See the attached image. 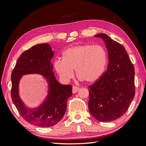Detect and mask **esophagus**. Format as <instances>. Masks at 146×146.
Masks as SVG:
<instances>
[{"label":"esophagus","instance_id":"34e87169","mask_svg":"<svg viewBox=\"0 0 146 146\" xmlns=\"http://www.w3.org/2000/svg\"><path fill=\"white\" fill-rule=\"evenodd\" d=\"M78 90H79V87H78V86H73L72 92H73V93H74V94H75V93H76V92H78Z\"/></svg>","mask_w":146,"mask_h":146}]
</instances>
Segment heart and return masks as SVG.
Wrapping results in <instances>:
<instances>
[{
    "label": "heart",
    "instance_id": "1",
    "mask_svg": "<svg viewBox=\"0 0 146 146\" xmlns=\"http://www.w3.org/2000/svg\"><path fill=\"white\" fill-rule=\"evenodd\" d=\"M107 52L103 46L94 44L75 46L63 52V59H56L54 69L64 80L74 75V69L80 80L94 83L100 79L106 69Z\"/></svg>",
    "mask_w": 146,
    "mask_h": 146
}]
</instances>
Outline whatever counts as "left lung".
I'll return each instance as SVG.
<instances>
[{
    "instance_id": "8db88e82",
    "label": "left lung",
    "mask_w": 146,
    "mask_h": 146,
    "mask_svg": "<svg viewBox=\"0 0 146 146\" xmlns=\"http://www.w3.org/2000/svg\"><path fill=\"white\" fill-rule=\"evenodd\" d=\"M95 36L105 41L109 61L101 78L88 86V108L95 119L109 122L122 117L134 98V66L123 45L105 34Z\"/></svg>"
}]
</instances>
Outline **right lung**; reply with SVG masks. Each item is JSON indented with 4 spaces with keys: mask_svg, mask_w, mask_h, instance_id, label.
Masks as SVG:
<instances>
[{
    "mask_svg": "<svg viewBox=\"0 0 146 146\" xmlns=\"http://www.w3.org/2000/svg\"><path fill=\"white\" fill-rule=\"evenodd\" d=\"M53 55L48 44L34 46L21 54L11 74V98L19 113L26 122L41 127H51L60 122L66 112L68 99L72 95V86L60 84L54 76L51 62ZM29 73H39L45 76L50 88L44 103L33 110L24 106L18 95L20 77Z\"/></svg>",
    "mask_w": 146,
    "mask_h": 146,
    "instance_id": "add662e5",
    "label": "right lung"
}]
</instances>
